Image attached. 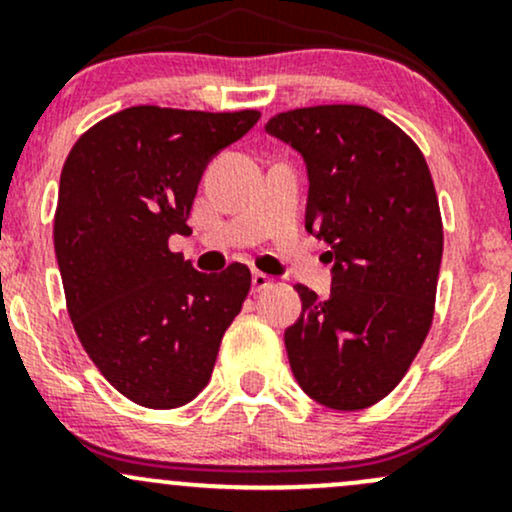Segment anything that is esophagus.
Here are the masks:
<instances>
[{
  "label": "esophagus",
  "mask_w": 512,
  "mask_h": 512,
  "mask_svg": "<svg viewBox=\"0 0 512 512\" xmlns=\"http://www.w3.org/2000/svg\"><path fill=\"white\" fill-rule=\"evenodd\" d=\"M274 284L272 276L262 274V272H252V291H264Z\"/></svg>",
  "instance_id": "34e87169"
}]
</instances>
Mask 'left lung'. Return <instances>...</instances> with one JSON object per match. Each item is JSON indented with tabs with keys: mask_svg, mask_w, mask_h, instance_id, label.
Masks as SVG:
<instances>
[{
	"mask_svg": "<svg viewBox=\"0 0 512 512\" xmlns=\"http://www.w3.org/2000/svg\"><path fill=\"white\" fill-rule=\"evenodd\" d=\"M269 134L308 170L305 231L330 245L332 291L298 284L301 317L284 332L298 385L330 409L390 395L433 322L443 221L426 158L366 105H315L274 115Z\"/></svg>",
	"mask_w": 512,
	"mask_h": 512,
	"instance_id": "obj_1",
	"label": "left lung"
}]
</instances>
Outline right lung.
Listing matches in <instances>:
<instances>
[{"instance_id": "add662e5", "label": "right lung", "mask_w": 512, "mask_h": 512, "mask_svg": "<svg viewBox=\"0 0 512 512\" xmlns=\"http://www.w3.org/2000/svg\"><path fill=\"white\" fill-rule=\"evenodd\" d=\"M257 120L134 105L81 134L64 161L55 255L69 317L103 378L142 407H182L207 387L248 298L245 264L202 274L168 238L190 233L204 168Z\"/></svg>"}]
</instances>
